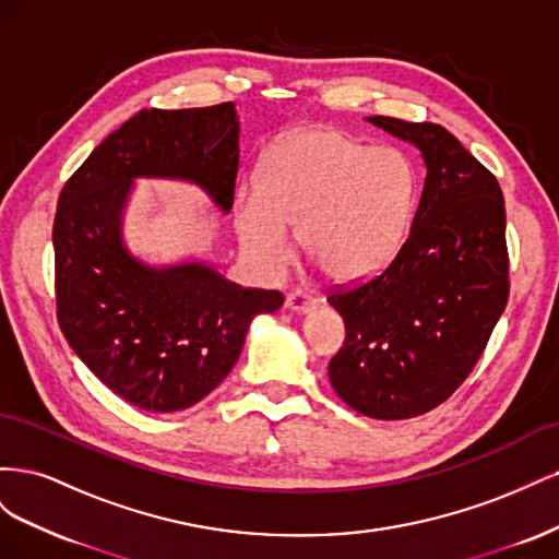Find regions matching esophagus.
<instances>
[{
  "instance_id": "1",
  "label": "esophagus",
  "mask_w": 559,
  "mask_h": 559,
  "mask_svg": "<svg viewBox=\"0 0 559 559\" xmlns=\"http://www.w3.org/2000/svg\"><path fill=\"white\" fill-rule=\"evenodd\" d=\"M314 306H317V300H314L312 296H308V294H300V292L289 294V296H286V300H284V308L296 312V314H306V312H310Z\"/></svg>"
}]
</instances>
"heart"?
I'll return each mask as SVG.
<instances>
[{
  "mask_svg": "<svg viewBox=\"0 0 559 559\" xmlns=\"http://www.w3.org/2000/svg\"><path fill=\"white\" fill-rule=\"evenodd\" d=\"M415 173L396 148L314 128L267 151L259 191L235 198V230L259 273L275 277L298 245L335 282H359L394 259L411 224Z\"/></svg>",
  "mask_w": 559,
  "mask_h": 559,
  "instance_id": "heart-1",
  "label": "heart"
}]
</instances>
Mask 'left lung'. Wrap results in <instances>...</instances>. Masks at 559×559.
<instances>
[{
  "instance_id": "left-lung-1",
  "label": "left lung",
  "mask_w": 559,
  "mask_h": 559,
  "mask_svg": "<svg viewBox=\"0 0 559 559\" xmlns=\"http://www.w3.org/2000/svg\"><path fill=\"white\" fill-rule=\"evenodd\" d=\"M366 121L413 144L427 177L394 261L329 296L347 329L329 378L357 413L408 419L466 380L506 308V210L495 175L445 128L389 116Z\"/></svg>"
}]
</instances>
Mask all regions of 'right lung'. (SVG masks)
<instances>
[{
  "instance_id": "obj_1",
  "label": "right lung",
  "mask_w": 559,
  "mask_h": 559,
  "mask_svg": "<svg viewBox=\"0 0 559 559\" xmlns=\"http://www.w3.org/2000/svg\"><path fill=\"white\" fill-rule=\"evenodd\" d=\"M240 165L233 103L144 109L114 130L64 183L53 224L56 298L64 341L116 396L146 413L205 399L238 361L257 314L280 292L242 289L205 259L151 263L126 245L140 179L198 186L228 214Z\"/></svg>"
}]
</instances>
